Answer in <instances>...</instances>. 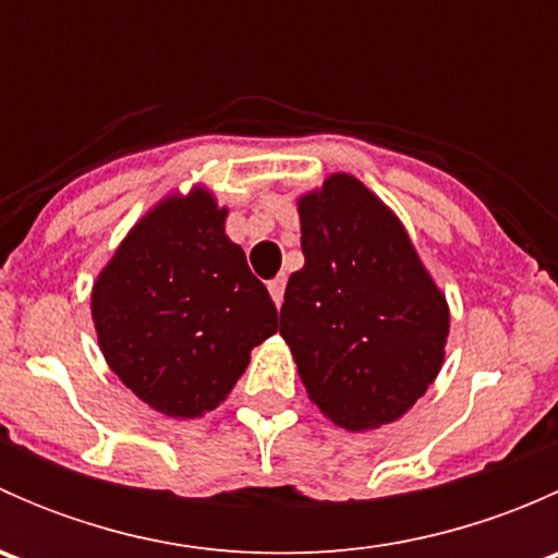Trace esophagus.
Returning <instances> with one entry per match:
<instances>
[{
    "mask_svg": "<svg viewBox=\"0 0 558 558\" xmlns=\"http://www.w3.org/2000/svg\"><path fill=\"white\" fill-rule=\"evenodd\" d=\"M267 289H269V294H272L275 305H278V307L283 305V291H286V278H283V275H278V278H275V280H269Z\"/></svg>",
    "mask_w": 558,
    "mask_h": 558,
    "instance_id": "obj_1",
    "label": "esophagus"
}]
</instances>
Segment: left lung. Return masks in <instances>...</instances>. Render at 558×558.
Returning <instances> with one entry per match:
<instances>
[{"label": "left lung", "mask_w": 558, "mask_h": 558, "mask_svg": "<svg viewBox=\"0 0 558 558\" xmlns=\"http://www.w3.org/2000/svg\"><path fill=\"white\" fill-rule=\"evenodd\" d=\"M305 267L286 286L280 337L307 397L335 426L402 418L435 384L448 300L397 213L348 172L296 199Z\"/></svg>", "instance_id": "8db88e82"}]
</instances>
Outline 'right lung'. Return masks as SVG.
<instances>
[{
    "instance_id": "add662e5",
    "label": "right lung",
    "mask_w": 558,
    "mask_h": 558,
    "mask_svg": "<svg viewBox=\"0 0 558 558\" xmlns=\"http://www.w3.org/2000/svg\"><path fill=\"white\" fill-rule=\"evenodd\" d=\"M207 185L172 191L132 229L92 289L107 367L150 410L199 418L232 393L278 311L227 234Z\"/></svg>"
}]
</instances>
